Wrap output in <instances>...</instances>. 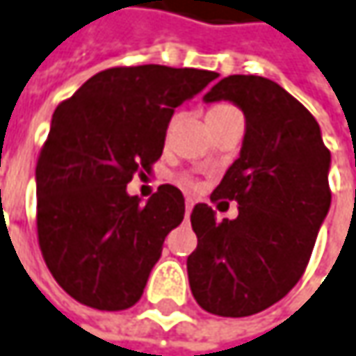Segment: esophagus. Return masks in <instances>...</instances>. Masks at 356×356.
<instances>
[{"instance_id":"1","label":"esophagus","mask_w":356,"mask_h":356,"mask_svg":"<svg viewBox=\"0 0 356 356\" xmlns=\"http://www.w3.org/2000/svg\"><path fill=\"white\" fill-rule=\"evenodd\" d=\"M193 206H195V200H193V197H187V200H185V211H187V213H191Z\"/></svg>"}]
</instances>
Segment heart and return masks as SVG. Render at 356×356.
<instances>
[{
	"mask_svg": "<svg viewBox=\"0 0 356 356\" xmlns=\"http://www.w3.org/2000/svg\"><path fill=\"white\" fill-rule=\"evenodd\" d=\"M232 106H226V104H222V106H213L210 110V113H216V112H222V110H230ZM179 183L183 185V187H187V189H195L197 187V181L193 177H179Z\"/></svg>",
	"mask_w": 356,
	"mask_h": 356,
	"instance_id": "obj_1",
	"label": "heart"
}]
</instances>
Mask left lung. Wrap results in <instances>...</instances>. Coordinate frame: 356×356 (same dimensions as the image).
<instances>
[{"mask_svg": "<svg viewBox=\"0 0 356 356\" xmlns=\"http://www.w3.org/2000/svg\"><path fill=\"white\" fill-rule=\"evenodd\" d=\"M204 99L234 102L246 134L210 195L220 206L238 202V218L218 222L208 204L191 211L197 248L187 257L189 287L206 312L243 318L283 300L306 273L332 197L330 150L316 118L271 79L230 75Z\"/></svg>", "mask_w": 356, "mask_h": 356, "instance_id": "obj_1", "label": "left lung"}]
</instances>
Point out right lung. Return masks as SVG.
<instances>
[{
	"label": "right lung",
	"mask_w": 356,
	"mask_h": 356,
	"mask_svg": "<svg viewBox=\"0 0 356 356\" xmlns=\"http://www.w3.org/2000/svg\"><path fill=\"white\" fill-rule=\"evenodd\" d=\"M216 77L165 65L112 67L54 110L36 163V232L54 281L83 306L120 312L140 300L185 200L165 183L140 206L126 185L152 173L175 108Z\"/></svg>",
	"instance_id": "1"
}]
</instances>
